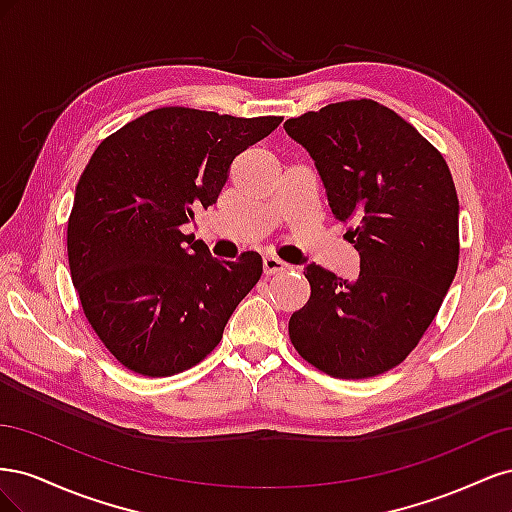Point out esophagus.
Returning <instances> with one entry per match:
<instances>
[{
	"mask_svg": "<svg viewBox=\"0 0 512 512\" xmlns=\"http://www.w3.org/2000/svg\"><path fill=\"white\" fill-rule=\"evenodd\" d=\"M262 269H265V275H267V277H271V275H275V273H284V271H288L290 267L286 265V262H282L280 258H275V256H265V258H262Z\"/></svg>",
	"mask_w": 512,
	"mask_h": 512,
	"instance_id": "obj_1",
	"label": "esophagus"
}]
</instances>
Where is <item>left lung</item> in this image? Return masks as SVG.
<instances>
[{
  "mask_svg": "<svg viewBox=\"0 0 512 512\" xmlns=\"http://www.w3.org/2000/svg\"><path fill=\"white\" fill-rule=\"evenodd\" d=\"M320 175L335 220L361 256L354 282L307 265L312 294L290 342L333 378L399 365L421 342L459 265V200L442 153L374 100H348L284 123Z\"/></svg>",
  "mask_w": 512,
  "mask_h": 512,
  "instance_id": "left-lung-1",
  "label": "left lung"
}]
</instances>
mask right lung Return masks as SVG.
I'll use <instances>...</instances> for the list:
<instances>
[{"mask_svg":"<svg viewBox=\"0 0 512 512\" xmlns=\"http://www.w3.org/2000/svg\"><path fill=\"white\" fill-rule=\"evenodd\" d=\"M280 123L164 106L94 151L76 185L68 260L91 329L123 367L175 376L220 344L262 258L218 260L181 226L218 203L232 160Z\"/></svg>","mask_w":512,"mask_h":512,"instance_id":"add662e5","label":"right lung"}]
</instances>
